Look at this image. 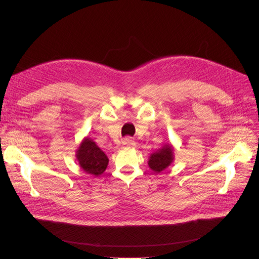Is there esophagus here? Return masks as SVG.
I'll return each mask as SVG.
<instances>
[{
    "mask_svg": "<svg viewBox=\"0 0 259 259\" xmlns=\"http://www.w3.org/2000/svg\"><path fill=\"white\" fill-rule=\"evenodd\" d=\"M122 145L124 146V147H135L136 146V143L134 142V140H133L132 138H130V137H126L125 138L123 142H122Z\"/></svg>",
    "mask_w": 259,
    "mask_h": 259,
    "instance_id": "1",
    "label": "esophagus"
}]
</instances>
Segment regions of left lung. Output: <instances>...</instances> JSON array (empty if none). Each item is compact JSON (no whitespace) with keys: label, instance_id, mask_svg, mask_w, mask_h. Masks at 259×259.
<instances>
[{"label":"left lung","instance_id":"obj_1","mask_svg":"<svg viewBox=\"0 0 259 259\" xmlns=\"http://www.w3.org/2000/svg\"><path fill=\"white\" fill-rule=\"evenodd\" d=\"M173 147L169 144L164 145L158 151L152 153L149 158L148 165L154 173H161L162 170L167 168L174 160Z\"/></svg>","mask_w":259,"mask_h":259}]
</instances>
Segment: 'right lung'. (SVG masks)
I'll list each match as a JSON object with an SVG mask.
<instances>
[{"mask_svg":"<svg viewBox=\"0 0 259 259\" xmlns=\"http://www.w3.org/2000/svg\"><path fill=\"white\" fill-rule=\"evenodd\" d=\"M75 155L80 167L85 173L96 177L104 173L109 163L105 152L89 137L83 139Z\"/></svg>","mask_w":259,"mask_h":259,"instance_id":"1","label":"right lung"}]
</instances>
